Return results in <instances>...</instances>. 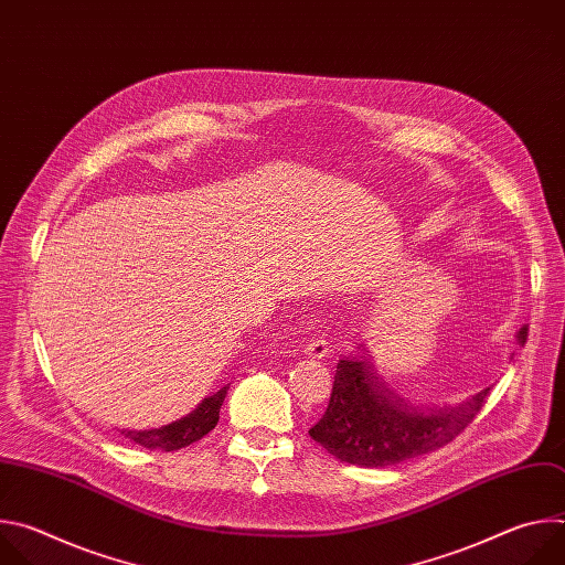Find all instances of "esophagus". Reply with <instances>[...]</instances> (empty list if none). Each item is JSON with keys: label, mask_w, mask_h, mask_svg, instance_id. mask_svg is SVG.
Returning <instances> with one entry per match:
<instances>
[{"label": "esophagus", "mask_w": 565, "mask_h": 565, "mask_svg": "<svg viewBox=\"0 0 565 565\" xmlns=\"http://www.w3.org/2000/svg\"><path fill=\"white\" fill-rule=\"evenodd\" d=\"M303 353H306L308 358H317V360H321V358H329L331 347H329V342H327L324 338H315V340H308V342H306Z\"/></svg>", "instance_id": "obj_1"}]
</instances>
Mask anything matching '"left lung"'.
<instances>
[{
    "label": "left lung",
    "mask_w": 565,
    "mask_h": 565,
    "mask_svg": "<svg viewBox=\"0 0 565 565\" xmlns=\"http://www.w3.org/2000/svg\"><path fill=\"white\" fill-rule=\"evenodd\" d=\"M525 340L527 327L519 331L521 347ZM488 393L482 388L460 405L418 407L386 388L364 355H344L329 407L308 434L344 462L386 467L451 443L480 414Z\"/></svg>",
    "instance_id": "obj_1"
}]
</instances>
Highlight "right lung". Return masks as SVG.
<instances>
[{
	"mask_svg": "<svg viewBox=\"0 0 565 565\" xmlns=\"http://www.w3.org/2000/svg\"><path fill=\"white\" fill-rule=\"evenodd\" d=\"M227 388L230 386H223L216 393L207 395L192 414H188L185 418H181L172 425L158 427V429H140V431L127 429L122 434H125V438L142 445L145 449L177 451L181 447H188V445L201 440L205 434H210L216 427L218 412H221V405H223Z\"/></svg>",
	"mask_w": 565,
	"mask_h": 565,
	"instance_id": "1",
	"label": "right lung"
}]
</instances>
